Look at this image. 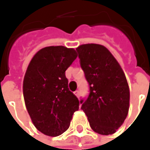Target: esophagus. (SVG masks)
Instances as JSON below:
<instances>
[{
  "instance_id": "34e87169",
  "label": "esophagus",
  "mask_w": 150,
  "mask_h": 150,
  "mask_svg": "<svg viewBox=\"0 0 150 150\" xmlns=\"http://www.w3.org/2000/svg\"><path fill=\"white\" fill-rule=\"evenodd\" d=\"M74 94L77 96V97H78V96H79V91H78V90H76V91L74 92Z\"/></svg>"
}]
</instances>
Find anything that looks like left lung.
I'll return each mask as SVG.
<instances>
[{
	"mask_svg": "<svg viewBox=\"0 0 150 150\" xmlns=\"http://www.w3.org/2000/svg\"><path fill=\"white\" fill-rule=\"evenodd\" d=\"M80 65L89 85L81 108L94 132L112 134L123 124L129 108V88L123 69L112 53L98 44L77 48Z\"/></svg>",
	"mask_w": 150,
	"mask_h": 150,
	"instance_id": "obj_1",
	"label": "left lung"
}]
</instances>
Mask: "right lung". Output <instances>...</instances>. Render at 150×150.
<instances>
[{"label": "right lung", "mask_w": 150, "mask_h": 150, "mask_svg": "<svg viewBox=\"0 0 150 150\" xmlns=\"http://www.w3.org/2000/svg\"><path fill=\"white\" fill-rule=\"evenodd\" d=\"M77 57L73 48L47 47L35 54L26 69L23 81L26 109L35 127L46 135L63 134L79 108L65 75Z\"/></svg>", "instance_id": "1"}]
</instances>
